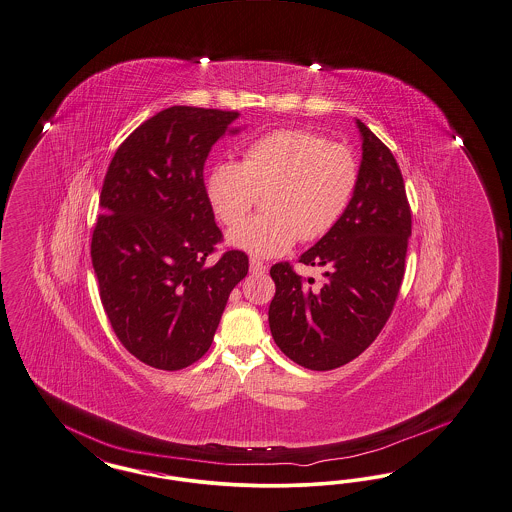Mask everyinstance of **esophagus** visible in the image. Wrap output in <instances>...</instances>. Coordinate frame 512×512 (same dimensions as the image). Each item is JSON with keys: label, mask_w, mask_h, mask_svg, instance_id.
<instances>
[{"label": "esophagus", "mask_w": 512, "mask_h": 512, "mask_svg": "<svg viewBox=\"0 0 512 512\" xmlns=\"http://www.w3.org/2000/svg\"><path fill=\"white\" fill-rule=\"evenodd\" d=\"M266 270H268V266L265 263H261L259 259H251L249 261V272H253V274H265Z\"/></svg>", "instance_id": "obj_1"}]
</instances>
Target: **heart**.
Listing matches in <instances>:
<instances>
[{
  "instance_id": "1",
  "label": "heart",
  "mask_w": 512,
  "mask_h": 512,
  "mask_svg": "<svg viewBox=\"0 0 512 512\" xmlns=\"http://www.w3.org/2000/svg\"><path fill=\"white\" fill-rule=\"evenodd\" d=\"M359 164L344 145L310 130H274L251 141L244 162L215 164L206 196L217 219L236 225L259 193L268 192L266 216L250 218L227 234L229 246L255 257H276L297 240H319L348 210Z\"/></svg>"
}]
</instances>
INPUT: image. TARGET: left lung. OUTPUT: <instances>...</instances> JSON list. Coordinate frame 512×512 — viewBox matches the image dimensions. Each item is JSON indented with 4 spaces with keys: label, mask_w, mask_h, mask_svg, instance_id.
Wrapping results in <instances>:
<instances>
[{
    "label": "left lung",
    "mask_w": 512,
    "mask_h": 512,
    "mask_svg": "<svg viewBox=\"0 0 512 512\" xmlns=\"http://www.w3.org/2000/svg\"><path fill=\"white\" fill-rule=\"evenodd\" d=\"M355 124L363 157L352 202L335 229L300 255V263L325 268V283L304 285L289 263L270 268V333L310 371H331L365 352L391 316L405 276L412 232L405 181L388 147L359 119Z\"/></svg>",
    "instance_id": "1"
}]
</instances>
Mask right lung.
<instances>
[{
  "instance_id": "add662e5",
  "label": "right lung",
  "mask_w": 512,
  "mask_h": 512,
  "mask_svg": "<svg viewBox=\"0 0 512 512\" xmlns=\"http://www.w3.org/2000/svg\"><path fill=\"white\" fill-rule=\"evenodd\" d=\"M236 111L174 106L140 124L107 168L92 234V266L109 323L124 348L160 371L198 361L230 291L246 278V253L206 259L221 230L206 196L204 162Z\"/></svg>"
}]
</instances>
